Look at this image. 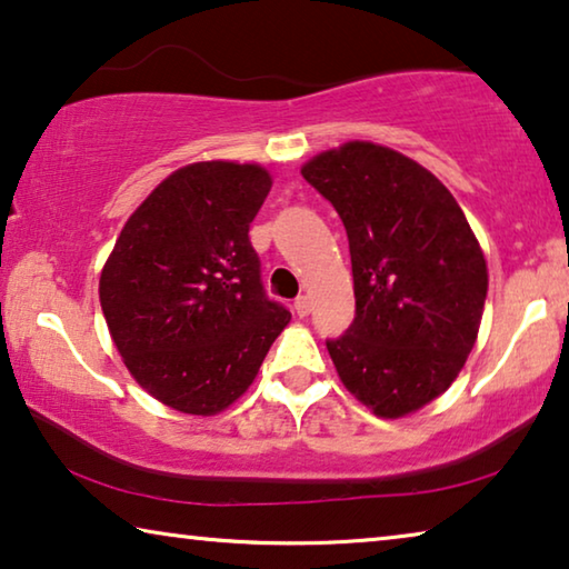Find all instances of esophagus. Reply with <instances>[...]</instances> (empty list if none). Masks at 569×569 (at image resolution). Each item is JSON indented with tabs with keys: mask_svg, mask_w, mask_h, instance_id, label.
<instances>
[{
	"mask_svg": "<svg viewBox=\"0 0 569 569\" xmlns=\"http://www.w3.org/2000/svg\"><path fill=\"white\" fill-rule=\"evenodd\" d=\"M293 311L299 313V317H307V313L311 311V301H309V296H299V299L293 301Z\"/></svg>",
	"mask_w": 569,
	"mask_h": 569,
	"instance_id": "obj_1",
	"label": "esophagus"
}]
</instances>
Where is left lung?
<instances>
[{
    "label": "left lung",
    "mask_w": 569,
    "mask_h": 569,
    "mask_svg": "<svg viewBox=\"0 0 569 569\" xmlns=\"http://www.w3.org/2000/svg\"><path fill=\"white\" fill-rule=\"evenodd\" d=\"M301 173L350 240L355 319L327 350L372 413L406 417L452 386L478 339L488 293L480 244L445 183L391 148L347 142Z\"/></svg>",
    "instance_id": "1"
}]
</instances>
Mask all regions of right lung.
<instances>
[{
    "mask_svg": "<svg viewBox=\"0 0 569 569\" xmlns=\"http://www.w3.org/2000/svg\"><path fill=\"white\" fill-rule=\"evenodd\" d=\"M270 183L252 163L181 168L134 209L101 270L127 370L176 411L211 417L237 401L291 321L262 288L248 234Z\"/></svg>",
    "mask_w": 569,
    "mask_h": 569,
    "instance_id": "add662e5",
    "label": "right lung"
}]
</instances>
